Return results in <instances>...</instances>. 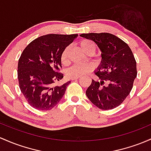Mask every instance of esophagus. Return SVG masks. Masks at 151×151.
<instances>
[{"label":"esophagus","instance_id":"1","mask_svg":"<svg viewBox=\"0 0 151 151\" xmlns=\"http://www.w3.org/2000/svg\"><path fill=\"white\" fill-rule=\"evenodd\" d=\"M79 77H74V78H72V80H76V79H78Z\"/></svg>","mask_w":151,"mask_h":151}]
</instances>
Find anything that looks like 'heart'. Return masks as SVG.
<instances>
[{"label": "heart", "instance_id": "obj_1", "mask_svg": "<svg viewBox=\"0 0 151 151\" xmlns=\"http://www.w3.org/2000/svg\"><path fill=\"white\" fill-rule=\"evenodd\" d=\"M79 46L81 49L86 53L88 54L90 51H95V45L94 43L90 40L84 39L79 42ZM69 46H67L63 51L62 56H61V62L62 64H66L69 62ZM92 69V66L87 64H74L72 67L67 69V74L68 77L70 78H74L76 77H81V76L85 75L89 71Z\"/></svg>", "mask_w": 151, "mask_h": 151}]
</instances>
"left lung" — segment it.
I'll use <instances>...</instances> for the list:
<instances>
[{
    "mask_svg": "<svg viewBox=\"0 0 151 151\" xmlns=\"http://www.w3.org/2000/svg\"><path fill=\"white\" fill-rule=\"evenodd\" d=\"M80 36L93 41L102 57L94 72L99 80L92 79L86 94L101 110L115 108L130 94L137 77L136 62L131 49L122 39L109 33H89ZM105 82L107 86L104 85Z\"/></svg>",
    "mask_w": 151,
    "mask_h": 151,
    "instance_id": "1",
    "label": "left lung"
}]
</instances>
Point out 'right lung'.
<instances>
[{"label": "right lung", "mask_w": 151, "mask_h": 151, "mask_svg": "<svg viewBox=\"0 0 151 151\" xmlns=\"http://www.w3.org/2000/svg\"><path fill=\"white\" fill-rule=\"evenodd\" d=\"M78 34H47L34 39L23 51L18 64L19 87L28 103L39 110H49L62 100L70 81L62 85L55 82L64 77L63 51Z\"/></svg>", "instance_id": "add662e5"}]
</instances>
